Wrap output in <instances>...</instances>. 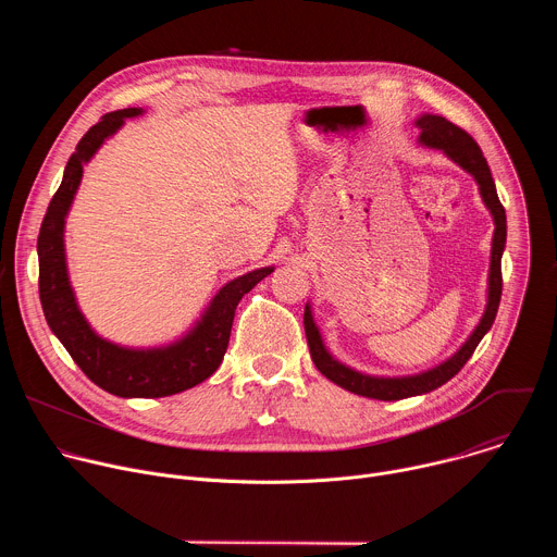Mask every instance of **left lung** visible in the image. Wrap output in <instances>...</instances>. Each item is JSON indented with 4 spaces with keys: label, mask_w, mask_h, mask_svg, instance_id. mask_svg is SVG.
<instances>
[{
    "label": "left lung",
    "mask_w": 557,
    "mask_h": 557,
    "mask_svg": "<svg viewBox=\"0 0 557 557\" xmlns=\"http://www.w3.org/2000/svg\"><path fill=\"white\" fill-rule=\"evenodd\" d=\"M414 125L421 129V136H419L421 145L441 149L447 158H451L458 168H462L467 174L473 176L475 185H479L481 198L494 218L496 228H494V240H492L487 306H485V312L481 317L479 326L473 329V333L467 337V342L447 361L438 363L432 370L410 374V376H372V374H363V372L337 361L329 352V348L324 346L322 333L312 320L310 304H306L304 329H306L310 357H312V363L317 366V370H320L333 383H337L339 387H344L352 394H359V396H368V399H379V401H399V399H408V396L428 394V392L441 387L443 383H447L454 374H458L460 368L467 363V359L473 355L475 346H479L481 339L490 333V329L496 320L500 295H503L500 260H503V251H505V243H507V215H505V207L498 200L492 170L485 161L479 143H475L465 129H460L458 125L449 123L445 116H438V114H421L414 121Z\"/></svg>",
    "instance_id": "obj_1"
}]
</instances>
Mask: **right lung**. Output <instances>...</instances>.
<instances>
[{
	"instance_id": "add662e5",
	"label": "right lung",
	"mask_w": 557,
	"mask_h": 557,
	"mask_svg": "<svg viewBox=\"0 0 557 557\" xmlns=\"http://www.w3.org/2000/svg\"><path fill=\"white\" fill-rule=\"evenodd\" d=\"M143 112V108L110 112L78 140L65 165L63 181L48 205L37 240L39 297L50 331L90 381L123 399H158V396L178 394L209 379L226 352L237 304L275 269H256L224 284L213 295L200 320L181 339L165 346H119L103 339L88 324L67 277L63 243L65 218L82 185L84 165H88L101 145L123 127L125 119L140 116Z\"/></svg>"
}]
</instances>
